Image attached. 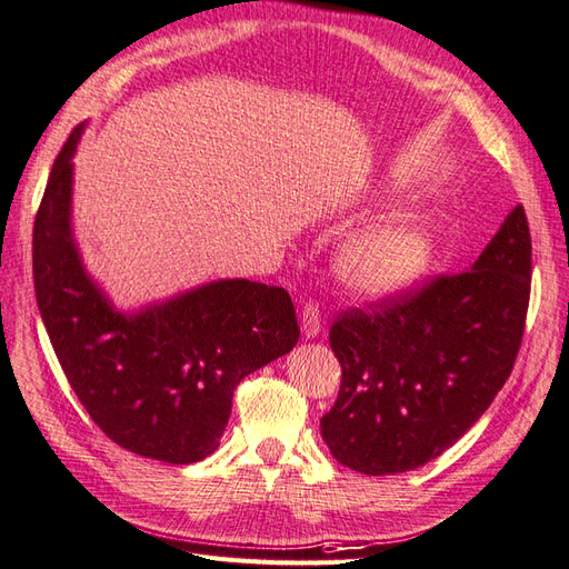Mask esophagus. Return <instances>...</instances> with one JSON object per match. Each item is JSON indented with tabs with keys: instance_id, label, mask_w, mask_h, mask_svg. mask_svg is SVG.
Here are the masks:
<instances>
[{
	"instance_id": "esophagus-1",
	"label": "esophagus",
	"mask_w": 569,
	"mask_h": 569,
	"mask_svg": "<svg viewBox=\"0 0 569 569\" xmlns=\"http://www.w3.org/2000/svg\"><path fill=\"white\" fill-rule=\"evenodd\" d=\"M301 332H303V338H316L318 332H321V309H318V303L311 299L303 303Z\"/></svg>"
}]
</instances>
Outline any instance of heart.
Segmentation results:
<instances>
[{
	"label": "heart",
	"instance_id": "heart-1",
	"mask_svg": "<svg viewBox=\"0 0 569 569\" xmlns=\"http://www.w3.org/2000/svg\"><path fill=\"white\" fill-rule=\"evenodd\" d=\"M432 248V237L418 221H386L345 246L338 268L357 292L396 295L425 272Z\"/></svg>",
	"mask_w": 569,
	"mask_h": 569
}]
</instances>
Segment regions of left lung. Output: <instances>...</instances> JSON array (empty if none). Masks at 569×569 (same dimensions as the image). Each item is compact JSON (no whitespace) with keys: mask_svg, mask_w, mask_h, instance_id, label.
<instances>
[{"mask_svg":"<svg viewBox=\"0 0 569 569\" xmlns=\"http://www.w3.org/2000/svg\"><path fill=\"white\" fill-rule=\"evenodd\" d=\"M529 297L531 233L517 204L468 270L338 313L342 381L321 418L336 461L393 476L453 447L509 379Z\"/></svg>","mask_w":569,"mask_h":569,"instance_id":"obj_1","label":"left lung"}]
</instances>
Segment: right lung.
<instances>
[{
	"label": "right lung",
	"instance_id": "1",
	"mask_svg": "<svg viewBox=\"0 0 569 569\" xmlns=\"http://www.w3.org/2000/svg\"><path fill=\"white\" fill-rule=\"evenodd\" d=\"M74 128L52 163L33 224V284L64 377L118 447L196 463L219 447L233 389L299 340L287 289L219 280L137 316L96 287L69 229Z\"/></svg>",
	"mask_w": 569,
	"mask_h": 569
}]
</instances>
